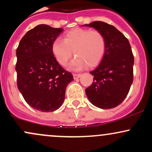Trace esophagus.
<instances>
[{"mask_svg": "<svg viewBox=\"0 0 152 152\" xmlns=\"http://www.w3.org/2000/svg\"><path fill=\"white\" fill-rule=\"evenodd\" d=\"M73 76H74V79H77V78H80L81 76V74H73Z\"/></svg>", "mask_w": 152, "mask_h": 152, "instance_id": "34e87169", "label": "esophagus"}]
</instances>
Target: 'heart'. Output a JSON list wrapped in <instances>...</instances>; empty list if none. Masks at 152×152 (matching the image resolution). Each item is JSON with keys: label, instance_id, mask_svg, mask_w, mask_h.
Segmentation results:
<instances>
[{"label": "heart", "instance_id": "b5f03b06", "mask_svg": "<svg viewBox=\"0 0 152 152\" xmlns=\"http://www.w3.org/2000/svg\"><path fill=\"white\" fill-rule=\"evenodd\" d=\"M51 51L62 66L67 64L74 51L77 57L69 65V69L72 70H79L86 65L94 67L101 62L105 54V38L98 31L74 28L66 33L64 40H54Z\"/></svg>", "mask_w": 152, "mask_h": 152}]
</instances>
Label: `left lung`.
<instances>
[{
	"label": "left lung",
	"mask_w": 152,
	"mask_h": 152,
	"mask_svg": "<svg viewBox=\"0 0 152 152\" xmlns=\"http://www.w3.org/2000/svg\"><path fill=\"white\" fill-rule=\"evenodd\" d=\"M84 26L91 27L104 36L106 51L95 70L92 84L86 94L93 105L109 109L124 100L133 82L134 55L128 39L114 26L105 22L94 21Z\"/></svg>",
	"instance_id": "obj_1"
}]
</instances>
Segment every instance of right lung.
<instances>
[{"instance_id": "add662e5", "label": "right lung", "mask_w": 152, "mask_h": 152, "mask_svg": "<svg viewBox=\"0 0 152 152\" xmlns=\"http://www.w3.org/2000/svg\"><path fill=\"white\" fill-rule=\"evenodd\" d=\"M64 31L41 24L20 40L16 50L17 86L29 106L43 112L60 108L67 85L74 80L51 51L53 41Z\"/></svg>"}]
</instances>
